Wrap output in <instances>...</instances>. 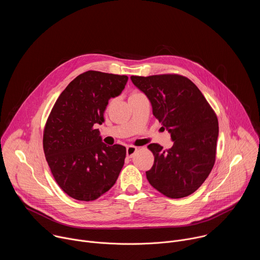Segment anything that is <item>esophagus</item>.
<instances>
[{"label":"esophagus","instance_id":"34e87169","mask_svg":"<svg viewBox=\"0 0 260 260\" xmlns=\"http://www.w3.org/2000/svg\"><path fill=\"white\" fill-rule=\"evenodd\" d=\"M136 151H137V147L132 146V145L127 146V147H126V156L129 157V158L133 157L134 154L136 153Z\"/></svg>","mask_w":260,"mask_h":260}]
</instances>
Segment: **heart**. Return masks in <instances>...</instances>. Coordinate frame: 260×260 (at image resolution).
Segmentation results:
<instances>
[{"mask_svg":"<svg viewBox=\"0 0 260 260\" xmlns=\"http://www.w3.org/2000/svg\"><path fill=\"white\" fill-rule=\"evenodd\" d=\"M135 93H136V92H135Z\"/></svg>","mask_w":260,"mask_h":260,"instance_id":"1","label":"heart"}]
</instances>
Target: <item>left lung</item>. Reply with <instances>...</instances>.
<instances>
[{
  "label": "left lung",
  "mask_w": 260,
  "mask_h": 260,
  "mask_svg": "<svg viewBox=\"0 0 260 260\" xmlns=\"http://www.w3.org/2000/svg\"><path fill=\"white\" fill-rule=\"evenodd\" d=\"M135 86L149 99L152 112L171 134L173 146L148 148L154 155L146 172L151 186L171 199L188 197L201 187L216 158L218 119L197 85L177 74L132 76Z\"/></svg>",
  "instance_id": "1"
}]
</instances>
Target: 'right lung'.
<instances>
[{
	"instance_id": "add662e5",
	"label": "right lung",
	"mask_w": 260,
	"mask_h": 260,
	"mask_svg": "<svg viewBox=\"0 0 260 260\" xmlns=\"http://www.w3.org/2000/svg\"><path fill=\"white\" fill-rule=\"evenodd\" d=\"M125 75L87 71L60 93L47 119L43 149L58 186L78 201H94L115 184L124 165L122 145L107 146L100 131L111 98L125 87Z\"/></svg>"
}]
</instances>
